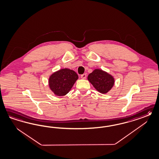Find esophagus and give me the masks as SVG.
I'll use <instances>...</instances> for the list:
<instances>
[{
  "label": "esophagus",
  "instance_id": "obj_1",
  "mask_svg": "<svg viewBox=\"0 0 159 159\" xmlns=\"http://www.w3.org/2000/svg\"><path fill=\"white\" fill-rule=\"evenodd\" d=\"M81 78L82 79H85V78H87V74H82V75H81Z\"/></svg>",
  "mask_w": 159,
  "mask_h": 159
}]
</instances>
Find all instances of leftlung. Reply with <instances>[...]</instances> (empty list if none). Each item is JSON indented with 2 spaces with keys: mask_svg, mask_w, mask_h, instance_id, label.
I'll list each match as a JSON object with an SVG mask.
<instances>
[{
  "mask_svg": "<svg viewBox=\"0 0 159 159\" xmlns=\"http://www.w3.org/2000/svg\"><path fill=\"white\" fill-rule=\"evenodd\" d=\"M88 80L98 91L102 93L109 91L115 83V79L111 75L99 69H95L89 74Z\"/></svg>",
  "mask_w": 159,
  "mask_h": 159,
  "instance_id": "8db88e82",
  "label": "left lung"
}]
</instances>
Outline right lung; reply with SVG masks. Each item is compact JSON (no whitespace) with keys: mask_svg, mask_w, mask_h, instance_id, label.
I'll return each mask as SVG.
<instances>
[{"mask_svg":"<svg viewBox=\"0 0 159 159\" xmlns=\"http://www.w3.org/2000/svg\"><path fill=\"white\" fill-rule=\"evenodd\" d=\"M78 78V76L74 71L64 68L51 74L48 84L52 92L57 96L62 97L69 92Z\"/></svg>","mask_w":159,"mask_h":159,"instance_id":"1","label":"right lung"}]
</instances>
